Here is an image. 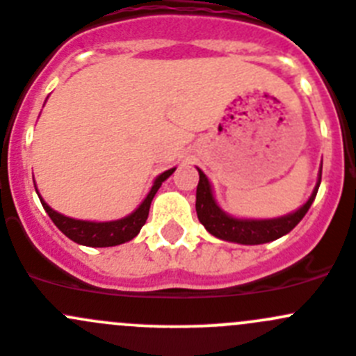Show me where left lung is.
I'll return each instance as SVG.
<instances>
[{
	"label": "left lung",
	"instance_id": "left-lung-1",
	"mask_svg": "<svg viewBox=\"0 0 356 356\" xmlns=\"http://www.w3.org/2000/svg\"><path fill=\"white\" fill-rule=\"evenodd\" d=\"M197 171L199 184L197 192H195V211H197L199 222H201L202 225L206 227V231H208L209 234L215 236V238L223 239V241L239 243V245H264V243L274 241V239L289 234L293 227L304 218L307 209L311 208L321 181L320 171L318 184L316 187H314L311 197L307 199L306 204L300 206L297 211L290 213V215L270 220H241L227 215L225 211H222V209L218 208L215 197H213L211 184H209V180L206 178V175L201 169H197Z\"/></svg>",
	"mask_w": 356,
	"mask_h": 356
}]
</instances>
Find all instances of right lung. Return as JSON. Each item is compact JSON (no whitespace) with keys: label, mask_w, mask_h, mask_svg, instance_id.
<instances>
[{"label":"right lung","mask_w":356,"mask_h":356,"mask_svg":"<svg viewBox=\"0 0 356 356\" xmlns=\"http://www.w3.org/2000/svg\"><path fill=\"white\" fill-rule=\"evenodd\" d=\"M176 168L168 169L162 175H159L154 181V187L150 188L148 195L145 197V201L141 202L140 208L136 211H133L131 215H127L125 218L113 220V222H87V220H74L70 216H64L60 213L54 211L49 204L42 199V195L38 194L40 201H42L43 208L49 213V216L52 218V222L56 223V227L63 232L64 236L71 239V241L79 243L83 246H92V248H106V246H117L122 243L131 241L133 238H136L140 234L141 227L145 225L148 218V211H150V204L154 195L157 194L159 187L162 185V181L168 180L169 176L175 172ZM36 188V185H35Z\"/></svg>","instance_id":"1"}]
</instances>
